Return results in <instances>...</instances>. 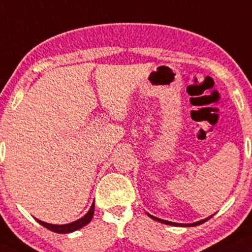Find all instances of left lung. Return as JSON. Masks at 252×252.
Returning <instances> with one entry per match:
<instances>
[{"label": "left lung", "mask_w": 252, "mask_h": 252, "mask_svg": "<svg viewBox=\"0 0 252 252\" xmlns=\"http://www.w3.org/2000/svg\"><path fill=\"white\" fill-rule=\"evenodd\" d=\"M148 216L151 217V219H153V220H155V221H158V222H161V223H164V224H169V225H176V226H195V225H200V224H202V223H204L206 221H208V220L209 219H212V216H209V217H207V219H204V220H201V221H198V222H195V223H190V224H183V223H174V222H169V221H164V220H161V219H158V217H155V216H152L151 214H147Z\"/></svg>", "instance_id": "obj_1"}]
</instances>
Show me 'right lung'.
Instances as JSON below:
<instances>
[{"label": "right lung", "instance_id": "obj_1", "mask_svg": "<svg viewBox=\"0 0 252 252\" xmlns=\"http://www.w3.org/2000/svg\"><path fill=\"white\" fill-rule=\"evenodd\" d=\"M93 214H94V202L92 203L91 208H90V210L88 213L84 215L82 219L77 220V221L74 222H71L69 224H50V223H45L43 221H40V220L36 219V221L39 223V224H42L44 228L49 229V230L54 231V232H58V234H67V232H72V231H76L78 230V229L83 228V226H85L88 223L91 222L92 217H93Z\"/></svg>", "mask_w": 252, "mask_h": 252}]
</instances>
